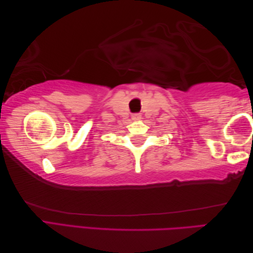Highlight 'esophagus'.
Listing matches in <instances>:
<instances>
[{
    "label": "esophagus",
    "instance_id": "esophagus-1",
    "mask_svg": "<svg viewBox=\"0 0 253 253\" xmlns=\"http://www.w3.org/2000/svg\"><path fill=\"white\" fill-rule=\"evenodd\" d=\"M141 118V114H139V113H136V114H132L131 115V120L132 121H139Z\"/></svg>",
    "mask_w": 253,
    "mask_h": 253
}]
</instances>
